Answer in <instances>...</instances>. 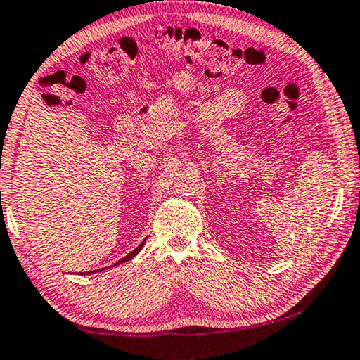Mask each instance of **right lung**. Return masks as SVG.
I'll use <instances>...</instances> for the list:
<instances>
[{
  "label": "right lung",
  "mask_w": 360,
  "mask_h": 360,
  "mask_svg": "<svg viewBox=\"0 0 360 360\" xmlns=\"http://www.w3.org/2000/svg\"><path fill=\"white\" fill-rule=\"evenodd\" d=\"M143 243H145V240L141 243V245H139V247L134 250V251H131V253L128 255V256H124L123 257V259H120L117 264H115V266H118V264H122V262H126V261H129V259H132V257H134L137 253H139V251H141L142 250V247H143ZM88 274H93V272H86V275Z\"/></svg>",
  "instance_id": "add662e5"
}]
</instances>
